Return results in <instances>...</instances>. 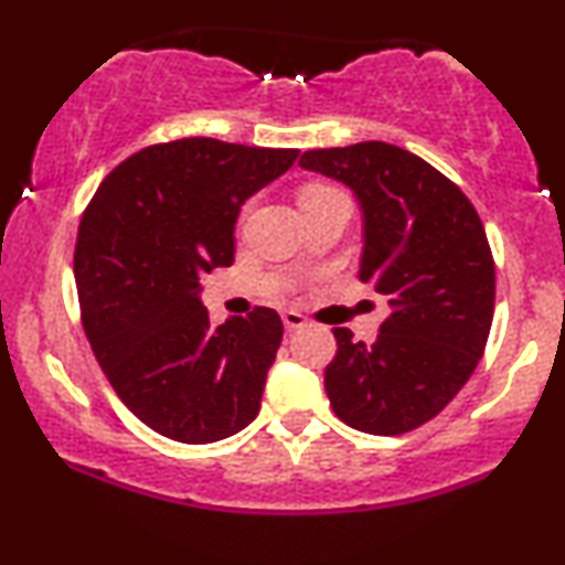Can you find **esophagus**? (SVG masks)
Returning <instances> with one entry per match:
<instances>
[{
    "label": "esophagus",
    "instance_id": "esophagus-1",
    "mask_svg": "<svg viewBox=\"0 0 565 565\" xmlns=\"http://www.w3.org/2000/svg\"><path fill=\"white\" fill-rule=\"evenodd\" d=\"M281 321H284V329H287V331H297V329H302V326H305V316H302V312H297V310H284Z\"/></svg>",
    "mask_w": 565,
    "mask_h": 565
}]
</instances>
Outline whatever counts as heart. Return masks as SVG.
<instances>
[{"label":"heart","instance_id":"1","mask_svg":"<svg viewBox=\"0 0 565 565\" xmlns=\"http://www.w3.org/2000/svg\"><path fill=\"white\" fill-rule=\"evenodd\" d=\"M326 192H331V189L329 186H321V183H312V186H305L302 192H300V205H302V202H308V200H316V196H321Z\"/></svg>","mask_w":565,"mask_h":565}]
</instances>
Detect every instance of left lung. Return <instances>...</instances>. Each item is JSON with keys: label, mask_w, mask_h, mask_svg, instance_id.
Returning a JSON list of instances; mask_svg holds the SVG:
<instances>
[{"label": "left lung", "mask_w": 565, "mask_h": 565, "mask_svg": "<svg viewBox=\"0 0 565 565\" xmlns=\"http://www.w3.org/2000/svg\"><path fill=\"white\" fill-rule=\"evenodd\" d=\"M305 171L342 181L363 210L360 281L390 297L373 344L334 329L323 384L344 424L394 437L431 420L484 355L494 260L468 196L437 168L386 141L310 149Z\"/></svg>", "instance_id": "8db88e82"}]
</instances>
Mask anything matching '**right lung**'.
<instances>
[{
  "mask_svg": "<svg viewBox=\"0 0 565 565\" xmlns=\"http://www.w3.org/2000/svg\"><path fill=\"white\" fill-rule=\"evenodd\" d=\"M300 158L194 139L131 154L102 181L78 226L84 331L113 390L141 424L183 445L249 426L281 344L276 310L213 326L200 278L234 263L244 202Z\"/></svg>",
  "mask_w": 565,
  "mask_h": 565,
  "instance_id": "add662e5",
  "label": "right lung"
}]
</instances>
